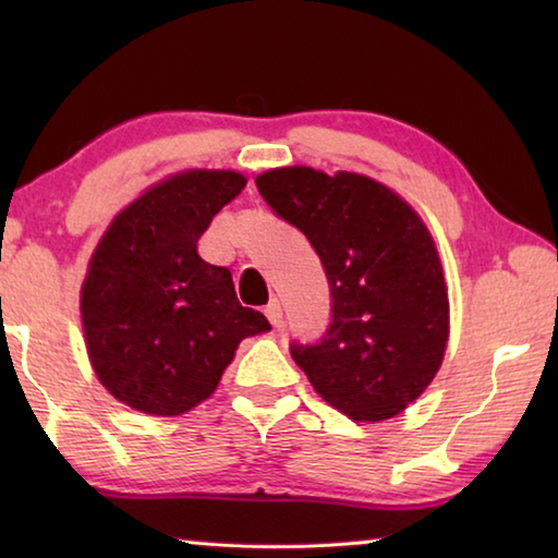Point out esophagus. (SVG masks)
Wrapping results in <instances>:
<instances>
[{
	"label": "esophagus",
	"instance_id": "obj_1",
	"mask_svg": "<svg viewBox=\"0 0 558 558\" xmlns=\"http://www.w3.org/2000/svg\"><path fill=\"white\" fill-rule=\"evenodd\" d=\"M266 317H268V323L272 327H280V323H282V307H280L278 300H270L268 302V305H266Z\"/></svg>",
	"mask_w": 558,
	"mask_h": 558
}]
</instances>
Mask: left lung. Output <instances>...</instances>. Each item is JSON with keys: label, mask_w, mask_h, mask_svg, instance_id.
<instances>
[{"label": "left lung", "mask_w": 558, "mask_h": 558, "mask_svg": "<svg viewBox=\"0 0 558 558\" xmlns=\"http://www.w3.org/2000/svg\"><path fill=\"white\" fill-rule=\"evenodd\" d=\"M278 219L305 233L329 282V325L290 354L323 399L384 421L426 391L448 344V290L426 226L369 177L310 167L256 179Z\"/></svg>", "instance_id": "8db88e82"}]
</instances>
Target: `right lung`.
<instances>
[{"instance_id":"1","label":"right lung","mask_w":558,"mask_h":558,"mask_svg":"<svg viewBox=\"0 0 558 558\" xmlns=\"http://www.w3.org/2000/svg\"><path fill=\"white\" fill-rule=\"evenodd\" d=\"M235 172L177 174L116 216L81 290L88 356L118 401L179 415L209 399L241 339L270 329L231 270L199 256L202 233L243 192Z\"/></svg>"}]
</instances>
